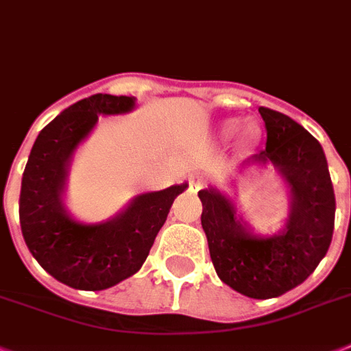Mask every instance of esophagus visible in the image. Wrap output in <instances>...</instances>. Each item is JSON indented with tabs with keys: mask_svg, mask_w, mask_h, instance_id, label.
<instances>
[{
	"mask_svg": "<svg viewBox=\"0 0 351 351\" xmlns=\"http://www.w3.org/2000/svg\"><path fill=\"white\" fill-rule=\"evenodd\" d=\"M205 182L207 180H205V176L202 173H193L189 176V191L191 193H198L205 185Z\"/></svg>",
	"mask_w": 351,
	"mask_h": 351,
	"instance_id": "esophagus-1",
	"label": "esophagus"
}]
</instances>
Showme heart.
<instances>
[{
	"mask_svg": "<svg viewBox=\"0 0 351 351\" xmlns=\"http://www.w3.org/2000/svg\"><path fill=\"white\" fill-rule=\"evenodd\" d=\"M238 128V122L236 121H229V122H225V126H223V131L225 133H232V131ZM256 135H258V130H256V126H252V124H247V126H243V130H241V135L240 138L241 141H254Z\"/></svg>",
	"mask_w": 351,
	"mask_h": 351,
	"instance_id": "obj_1",
	"label": "heart"
}]
</instances>
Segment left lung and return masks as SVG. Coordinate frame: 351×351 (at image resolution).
Returning a JSON list of instances; mask_svg holds the SVG:
<instances>
[{"instance_id": "left-lung-1", "label": "left lung", "mask_w": 351, "mask_h": 351, "mask_svg": "<svg viewBox=\"0 0 351 351\" xmlns=\"http://www.w3.org/2000/svg\"><path fill=\"white\" fill-rule=\"evenodd\" d=\"M267 147L240 167H272L289 193V216L276 234H259L236 200L209 187L198 193L216 274L252 299H270L295 289L326 256L335 221V195L326 156L314 136L279 111L259 108Z\"/></svg>"}]
</instances>
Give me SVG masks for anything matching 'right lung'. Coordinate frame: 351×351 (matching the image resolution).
<instances>
[{"label": "right lung", "instance_id": "right-lung-1", "mask_svg": "<svg viewBox=\"0 0 351 351\" xmlns=\"http://www.w3.org/2000/svg\"><path fill=\"white\" fill-rule=\"evenodd\" d=\"M135 97L97 93L75 102L41 130L28 155L19 195V221L28 250L57 281L77 290H104L141 270L175 198L187 184L136 195L119 215L86 223L66 205L77 147L99 115H124Z\"/></svg>", "mask_w": 351, "mask_h": 351}]
</instances>
